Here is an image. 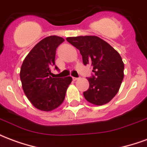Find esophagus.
I'll return each instance as SVG.
<instances>
[{"instance_id": "obj_1", "label": "esophagus", "mask_w": 147, "mask_h": 147, "mask_svg": "<svg viewBox=\"0 0 147 147\" xmlns=\"http://www.w3.org/2000/svg\"><path fill=\"white\" fill-rule=\"evenodd\" d=\"M72 80H73L74 81H76V80H80V78H76V77H72Z\"/></svg>"}]
</instances>
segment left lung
Segmentation results:
<instances>
[{
	"label": "left lung",
	"instance_id": "left-lung-1",
	"mask_svg": "<svg viewBox=\"0 0 147 147\" xmlns=\"http://www.w3.org/2000/svg\"><path fill=\"white\" fill-rule=\"evenodd\" d=\"M66 40L80 50L84 65L93 67L94 75L88 78L89 89L83 92L84 98L96 105L110 102L119 91L124 76L119 53L97 36L68 37Z\"/></svg>",
	"mask_w": 147,
	"mask_h": 147
}]
</instances>
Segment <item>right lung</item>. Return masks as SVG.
Here are the masks:
<instances>
[{
    "mask_svg": "<svg viewBox=\"0 0 147 147\" xmlns=\"http://www.w3.org/2000/svg\"><path fill=\"white\" fill-rule=\"evenodd\" d=\"M64 39L56 35L46 37L37 44L21 66L22 87L30 103L39 110L51 111L62 104L72 78H53L56 49ZM56 69H58L55 66Z\"/></svg>",
    "mask_w": 147,
    "mask_h": 147,
    "instance_id": "right-lung-1",
    "label": "right lung"
}]
</instances>
